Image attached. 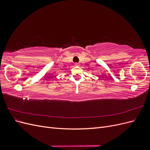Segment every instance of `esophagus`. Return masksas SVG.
I'll use <instances>...</instances> for the list:
<instances>
[{"label": "esophagus", "instance_id": "34e87169", "mask_svg": "<svg viewBox=\"0 0 150 150\" xmlns=\"http://www.w3.org/2000/svg\"><path fill=\"white\" fill-rule=\"evenodd\" d=\"M75 66H80V64H79V63L76 62V63H75Z\"/></svg>", "mask_w": 150, "mask_h": 150}]
</instances>
